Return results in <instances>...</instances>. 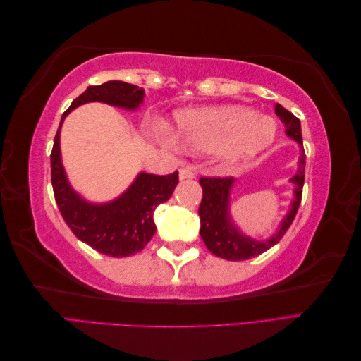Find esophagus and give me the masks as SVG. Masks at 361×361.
<instances>
[{
	"label": "esophagus",
	"instance_id": "obj_1",
	"mask_svg": "<svg viewBox=\"0 0 361 361\" xmlns=\"http://www.w3.org/2000/svg\"><path fill=\"white\" fill-rule=\"evenodd\" d=\"M194 171L190 167H180L179 169V179L180 180H188V179H194Z\"/></svg>",
	"mask_w": 361,
	"mask_h": 361
}]
</instances>
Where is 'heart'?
I'll return each mask as SVG.
<instances>
[{
  "instance_id": "heart-1",
  "label": "heart",
  "mask_w": 361,
  "mask_h": 361,
  "mask_svg": "<svg viewBox=\"0 0 361 361\" xmlns=\"http://www.w3.org/2000/svg\"><path fill=\"white\" fill-rule=\"evenodd\" d=\"M171 135L185 149L212 152L218 161L238 164L257 157L276 140L277 125L243 105L204 106L174 113Z\"/></svg>"
}]
</instances>
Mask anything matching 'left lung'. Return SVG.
<instances>
[{"label": "left lung", "instance_id": "1", "mask_svg": "<svg viewBox=\"0 0 361 361\" xmlns=\"http://www.w3.org/2000/svg\"><path fill=\"white\" fill-rule=\"evenodd\" d=\"M276 114L285 125L286 135L300 145L298 170L289 179L293 183V199L290 202L289 211L281 218L276 233L268 239L257 241V239L245 235L239 228L231 214V192L235 187V178H202L200 185L203 190V199L199 207L200 215V236L211 253L227 260H245L255 257L276 245L281 236L286 233L297 215L301 202L304 170H305V154L302 149L301 123L300 120L289 113L286 108L276 104Z\"/></svg>", "mask_w": 361, "mask_h": 361}]
</instances>
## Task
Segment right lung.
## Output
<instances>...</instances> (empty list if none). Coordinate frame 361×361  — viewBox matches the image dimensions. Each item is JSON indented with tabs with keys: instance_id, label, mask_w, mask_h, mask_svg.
Masks as SVG:
<instances>
[{
	"instance_id": "right-lung-1",
	"label": "right lung",
	"mask_w": 361,
	"mask_h": 361,
	"mask_svg": "<svg viewBox=\"0 0 361 361\" xmlns=\"http://www.w3.org/2000/svg\"><path fill=\"white\" fill-rule=\"evenodd\" d=\"M143 89L123 81H106L101 85L87 87V90L76 97L63 114L51 154L52 188L64 221L80 241L113 257L133 256L150 241L157 231L154 212L158 204L171 197L179 183L178 171L167 176L141 171L114 200L105 203L89 202L72 188L64 171L60 130L66 116L80 105L102 102L126 111H135L143 104Z\"/></svg>"
}]
</instances>
